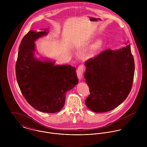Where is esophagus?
Returning a JSON list of instances; mask_svg holds the SVG:
<instances>
[{"instance_id": "34e87169", "label": "esophagus", "mask_w": 147, "mask_h": 147, "mask_svg": "<svg viewBox=\"0 0 147 147\" xmlns=\"http://www.w3.org/2000/svg\"><path fill=\"white\" fill-rule=\"evenodd\" d=\"M83 71H84V65L83 64H81L78 67V68L77 69V75H78V77L79 80H81L83 77Z\"/></svg>"}]
</instances>
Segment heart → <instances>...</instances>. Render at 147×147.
Segmentation results:
<instances>
[{"mask_svg": "<svg viewBox=\"0 0 147 147\" xmlns=\"http://www.w3.org/2000/svg\"><path fill=\"white\" fill-rule=\"evenodd\" d=\"M101 42H97L96 43V45H94V47L96 48V49H97V48H99L100 46H101Z\"/></svg>", "mask_w": 147, "mask_h": 147, "instance_id": "heart-1", "label": "heart"}]
</instances>
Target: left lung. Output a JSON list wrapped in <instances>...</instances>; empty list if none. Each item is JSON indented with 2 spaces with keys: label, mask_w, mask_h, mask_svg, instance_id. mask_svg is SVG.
Instances as JSON below:
<instances>
[{
  "label": "left lung",
  "mask_w": 147,
  "mask_h": 147,
  "mask_svg": "<svg viewBox=\"0 0 147 147\" xmlns=\"http://www.w3.org/2000/svg\"><path fill=\"white\" fill-rule=\"evenodd\" d=\"M128 43L116 51L107 49L85 62L84 78L90 92L85 105L92 111H110L128 96L134 81L135 63Z\"/></svg>",
  "instance_id": "1"
}]
</instances>
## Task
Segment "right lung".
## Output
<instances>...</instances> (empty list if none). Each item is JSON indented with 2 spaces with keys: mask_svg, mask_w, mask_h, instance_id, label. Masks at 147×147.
Masks as SVG:
<instances>
[{
  "mask_svg": "<svg viewBox=\"0 0 147 147\" xmlns=\"http://www.w3.org/2000/svg\"><path fill=\"white\" fill-rule=\"evenodd\" d=\"M29 31L22 38L16 63V76L22 95L36 110L48 113L59 111L64 106L65 93L78 83L76 69L70 65H54L49 61L36 59L34 42L47 33Z\"/></svg>",
  "mask_w": 147,
  "mask_h": 147,
  "instance_id": "obj_1",
  "label": "right lung"
}]
</instances>
